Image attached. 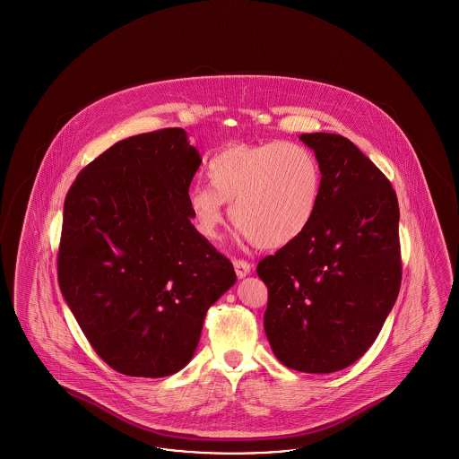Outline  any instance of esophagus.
Returning a JSON list of instances; mask_svg holds the SVG:
<instances>
[{
	"label": "esophagus",
	"mask_w": 459,
	"mask_h": 459,
	"mask_svg": "<svg viewBox=\"0 0 459 459\" xmlns=\"http://www.w3.org/2000/svg\"><path fill=\"white\" fill-rule=\"evenodd\" d=\"M234 268H236V275L239 279H244L251 272V264L246 262V260H234Z\"/></svg>",
	"instance_id": "obj_1"
}]
</instances>
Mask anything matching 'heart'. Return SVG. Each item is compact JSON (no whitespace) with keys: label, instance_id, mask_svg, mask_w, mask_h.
I'll return each mask as SVG.
<instances>
[{"label":"heart","instance_id":"b5f03b06","mask_svg":"<svg viewBox=\"0 0 459 459\" xmlns=\"http://www.w3.org/2000/svg\"><path fill=\"white\" fill-rule=\"evenodd\" d=\"M208 187L187 195L197 232L219 240L225 221L223 204L240 232L264 249L298 239L316 213L322 169L315 153L299 143L229 146L206 165Z\"/></svg>","mask_w":459,"mask_h":459}]
</instances>
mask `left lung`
Here are the masks:
<instances>
[{"label":"left lung","mask_w":459,"mask_h":459,"mask_svg":"<svg viewBox=\"0 0 459 459\" xmlns=\"http://www.w3.org/2000/svg\"><path fill=\"white\" fill-rule=\"evenodd\" d=\"M322 169L305 232L258 263L264 332L292 370L332 373L375 342L401 287L399 204L391 182L339 134H301Z\"/></svg>","instance_id":"left-lung-1"}]
</instances>
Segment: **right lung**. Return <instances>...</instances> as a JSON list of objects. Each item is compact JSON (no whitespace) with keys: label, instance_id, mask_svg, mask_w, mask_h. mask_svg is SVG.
Listing matches in <instances>:
<instances>
[{"label":"right lung","instance_id":"right-lung-1","mask_svg":"<svg viewBox=\"0 0 459 459\" xmlns=\"http://www.w3.org/2000/svg\"><path fill=\"white\" fill-rule=\"evenodd\" d=\"M201 165L184 129L118 141L66 193L58 284L98 356L129 377H169L196 351L232 263L191 223Z\"/></svg>","mask_w":459,"mask_h":459}]
</instances>
